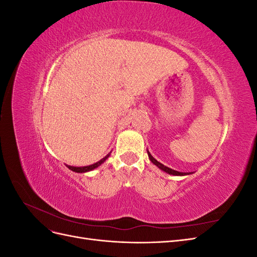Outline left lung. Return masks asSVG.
I'll list each match as a JSON object with an SVG mask.
<instances>
[{
	"mask_svg": "<svg viewBox=\"0 0 257 257\" xmlns=\"http://www.w3.org/2000/svg\"><path fill=\"white\" fill-rule=\"evenodd\" d=\"M148 155H149V159H150V161L153 163L154 165H157L160 169H162L163 172H165V173H167V174H169V175H174V176H186V175H190L191 173H180V172H177V170H174V169H172V168H169V167H167V166H165V165H163L162 163H160V162H158L157 160H155L152 155L150 154V152H148Z\"/></svg>",
	"mask_w": 257,
	"mask_h": 257,
	"instance_id": "left-lung-1",
	"label": "left lung"
}]
</instances>
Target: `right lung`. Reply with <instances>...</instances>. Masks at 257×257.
<instances>
[{
	"instance_id": "1",
	"label": "right lung",
	"mask_w": 257,
	"mask_h": 257,
	"mask_svg": "<svg viewBox=\"0 0 257 257\" xmlns=\"http://www.w3.org/2000/svg\"><path fill=\"white\" fill-rule=\"evenodd\" d=\"M108 157H109V154H107L105 158H103L100 161L94 163V164H92V165H89V166H82V167H74V166H69V165H66V166L75 173H87V172H91V170L97 168L100 164H103V163L108 159Z\"/></svg>"
}]
</instances>
